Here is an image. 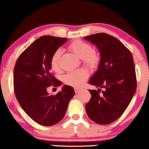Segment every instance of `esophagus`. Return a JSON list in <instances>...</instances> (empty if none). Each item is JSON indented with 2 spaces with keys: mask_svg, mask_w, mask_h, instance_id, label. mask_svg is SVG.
<instances>
[{
  "mask_svg": "<svg viewBox=\"0 0 149 149\" xmlns=\"http://www.w3.org/2000/svg\"><path fill=\"white\" fill-rule=\"evenodd\" d=\"M80 91H81L80 88H74V92L76 93H78L79 92H80Z\"/></svg>",
  "mask_w": 149,
  "mask_h": 149,
  "instance_id": "1",
  "label": "esophagus"
}]
</instances>
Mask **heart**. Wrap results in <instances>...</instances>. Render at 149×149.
<instances>
[{"label":"heart","mask_w":149,"mask_h":149,"mask_svg":"<svg viewBox=\"0 0 149 149\" xmlns=\"http://www.w3.org/2000/svg\"><path fill=\"white\" fill-rule=\"evenodd\" d=\"M69 48L78 57L82 58L84 64L90 68H94L98 64L99 57L95 51H93L92 46L88 42L82 40L74 41L69 45ZM61 54V50L58 49L51 56V67L54 72H58L60 70V58ZM88 77V72L87 70L79 69L67 73L64 76V82L67 85L79 88L83 84Z\"/></svg>","instance_id":"obj_1"}]
</instances>
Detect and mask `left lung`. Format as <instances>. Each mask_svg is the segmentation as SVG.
<instances>
[{"mask_svg": "<svg viewBox=\"0 0 149 149\" xmlns=\"http://www.w3.org/2000/svg\"><path fill=\"white\" fill-rule=\"evenodd\" d=\"M84 38L94 44L101 55L98 70L88 82L99 88L89 90L91 98L85 105L86 113L97 124H111L124 113L136 91L133 57L121 41L107 33ZM103 87L105 90L100 94Z\"/></svg>", "mask_w": 149, "mask_h": 149, "instance_id": "left-lung-1", "label": "left lung"}]
</instances>
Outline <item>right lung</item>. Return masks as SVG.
<instances>
[{
    "label": "right lung",
    "instance_id": "1",
    "mask_svg": "<svg viewBox=\"0 0 149 149\" xmlns=\"http://www.w3.org/2000/svg\"><path fill=\"white\" fill-rule=\"evenodd\" d=\"M67 38L44 35L22 53L14 70V89L22 108L32 120L43 126L59 123L65 116L74 91L64 85L56 95H49L48 87L59 86L61 81L51 72V58Z\"/></svg>",
    "mask_w": 149,
    "mask_h": 149
}]
</instances>
